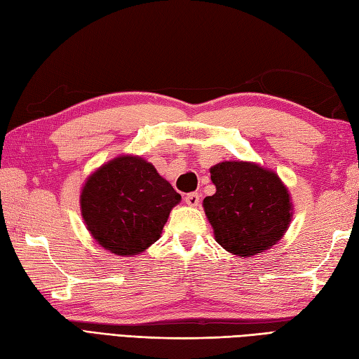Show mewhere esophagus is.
Masks as SVG:
<instances>
[{"label": "esophagus", "mask_w": 359, "mask_h": 359, "mask_svg": "<svg viewBox=\"0 0 359 359\" xmlns=\"http://www.w3.org/2000/svg\"><path fill=\"white\" fill-rule=\"evenodd\" d=\"M185 202L189 205V207H197L201 202V196L199 193H189L185 196Z\"/></svg>", "instance_id": "1"}]
</instances>
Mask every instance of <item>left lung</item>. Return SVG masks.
<instances>
[{
    "instance_id": "obj_1",
    "label": "left lung",
    "mask_w": 359,
    "mask_h": 359,
    "mask_svg": "<svg viewBox=\"0 0 359 359\" xmlns=\"http://www.w3.org/2000/svg\"><path fill=\"white\" fill-rule=\"evenodd\" d=\"M210 172L216 193L205 197L203 208L219 245L250 257L284 236L292 202L276 174L247 162H222Z\"/></svg>"
}]
</instances>
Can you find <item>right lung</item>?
<instances>
[{
  "mask_svg": "<svg viewBox=\"0 0 359 359\" xmlns=\"http://www.w3.org/2000/svg\"><path fill=\"white\" fill-rule=\"evenodd\" d=\"M180 194L142 157L121 156L97 170L81 191V216L111 253L134 256L152 245Z\"/></svg>",
  "mask_w": 359,
  "mask_h": 359,
  "instance_id": "1",
  "label": "right lung"
}]
</instances>
